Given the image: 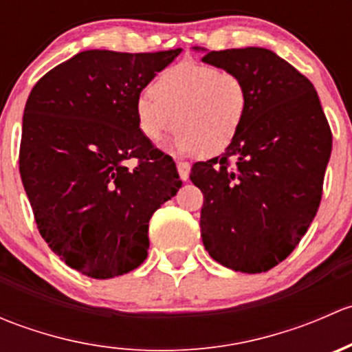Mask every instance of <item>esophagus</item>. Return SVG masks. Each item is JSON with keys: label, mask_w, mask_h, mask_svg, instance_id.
Listing matches in <instances>:
<instances>
[{"label": "esophagus", "mask_w": 352, "mask_h": 352, "mask_svg": "<svg viewBox=\"0 0 352 352\" xmlns=\"http://www.w3.org/2000/svg\"><path fill=\"white\" fill-rule=\"evenodd\" d=\"M177 168H179V175L182 180H189L190 165L187 162H177Z\"/></svg>", "instance_id": "obj_1"}]
</instances>
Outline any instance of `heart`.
<instances>
[{
  "label": "heart",
  "instance_id": "obj_1",
  "mask_svg": "<svg viewBox=\"0 0 352 352\" xmlns=\"http://www.w3.org/2000/svg\"><path fill=\"white\" fill-rule=\"evenodd\" d=\"M148 94L134 104L138 129L153 144L175 129L172 150L180 155L208 158L223 153L240 133L248 112V90L242 78L201 63L166 67Z\"/></svg>",
  "mask_w": 352,
  "mask_h": 352
}]
</instances>
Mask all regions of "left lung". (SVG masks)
<instances>
[{"mask_svg": "<svg viewBox=\"0 0 352 352\" xmlns=\"http://www.w3.org/2000/svg\"><path fill=\"white\" fill-rule=\"evenodd\" d=\"M202 61L245 81L248 112L221 156L194 163L201 236L225 267L257 274L283 262L322 201L332 131L314 85L269 49L211 51Z\"/></svg>", "mask_w": 352, "mask_h": 352, "instance_id": "obj_1", "label": "left lung"}]
</instances>
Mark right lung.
Returning a JSON list of instances; mask_svg holds the SVG:
<instances>
[{"instance_id":"right-lung-1","label":"right lung","mask_w":352,"mask_h":352,"mask_svg":"<svg viewBox=\"0 0 352 352\" xmlns=\"http://www.w3.org/2000/svg\"><path fill=\"white\" fill-rule=\"evenodd\" d=\"M180 51H83L28 95L20 177L42 239L81 274L109 279L140 267L151 216L182 186L134 117L143 88Z\"/></svg>"}]
</instances>
